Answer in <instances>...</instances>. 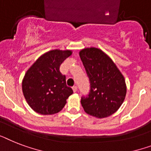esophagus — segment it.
Masks as SVG:
<instances>
[{
    "mask_svg": "<svg viewBox=\"0 0 151 151\" xmlns=\"http://www.w3.org/2000/svg\"><path fill=\"white\" fill-rule=\"evenodd\" d=\"M73 92H76V91H78V87L76 86H73Z\"/></svg>",
    "mask_w": 151,
    "mask_h": 151,
    "instance_id": "1",
    "label": "esophagus"
}]
</instances>
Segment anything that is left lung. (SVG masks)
<instances>
[{"label":"left lung","mask_w":151,"mask_h":151,"mask_svg":"<svg viewBox=\"0 0 151 151\" xmlns=\"http://www.w3.org/2000/svg\"><path fill=\"white\" fill-rule=\"evenodd\" d=\"M80 56L90 81V91L81 97L88 114L105 118L115 113L124 101L127 86L122 73L111 59L97 48H87Z\"/></svg>","instance_id":"obj_1"}]
</instances>
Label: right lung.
Returning <instances> with one entry per match:
<instances>
[{"label": "right lung", "mask_w": 151, "mask_h": 151, "mask_svg": "<svg viewBox=\"0 0 151 151\" xmlns=\"http://www.w3.org/2000/svg\"><path fill=\"white\" fill-rule=\"evenodd\" d=\"M71 55L70 50H54L43 54L32 66L22 81L24 96L29 106L42 115L62 110L73 90L67 85L61 63Z\"/></svg>", "instance_id": "1"}]
</instances>
